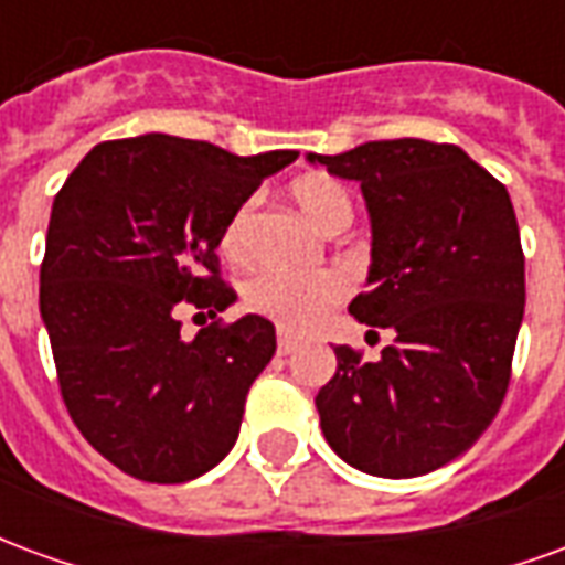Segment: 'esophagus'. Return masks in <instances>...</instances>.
I'll return each instance as SVG.
<instances>
[{
    "label": "esophagus",
    "instance_id": "1",
    "mask_svg": "<svg viewBox=\"0 0 565 565\" xmlns=\"http://www.w3.org/2000/svg\"><path fill=\"white\" fill-rule=\"evenodd\" d=\"M296 335H290L287 330H278V354H294L296 351Z\"/></svg>",
    "mask_w": 565,
    "mask_h": 565
}]
</instances>
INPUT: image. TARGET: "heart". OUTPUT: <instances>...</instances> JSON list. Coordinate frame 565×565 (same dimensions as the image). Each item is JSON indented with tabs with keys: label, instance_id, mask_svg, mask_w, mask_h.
Returning <instances> with one entry per match:
<instances>
[{
	"label": "heart",
	"instance_id": "1",
	"mask_svg": "<svg viewBox=\"0 0 565 565\" xmlns=\"http://www.w3.org/2000/svg\"><path fill=\"white\" fill-rule=\"evenodd\" d=\"M294 199L306 211L308 221L327 233H339L354 217V202L348 190L327 174L299 178L294 184ZM254 205H257L254 199H245L223 226L221 250L235 263L247 257ZM344 294H348V278L339 269H266L245 287V302L250 311L275 320L284 330H311L327 318L332 306L342 302Z\"/></svg>",
	"mask_w": 565,
	"mask_h": 565
}]
</instances>
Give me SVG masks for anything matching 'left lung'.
I'll use <instances>...</instances> for the list:
<instances>
[{
    "mask_svg": "<svg viewBox=\"0 0 565 565\" xmlns=\"http://www.w3.org/2000/svg\"><path fill=\"white\" fill-rule=\"evenodd\" d=\"M308 162L360 181L372 266L348 311L393 332L379 360L335 348L339 369L315 399L320 429L360 472H433L472 448L509 391L526 302L509 190L457 145L424 139Z\"/></svg>",
    "mask_w": 565,
    "mask_h": 565,
    "instance_id": "8db88e82",
    "label": "left lung"
}]
</instances>
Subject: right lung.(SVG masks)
Listing matches in <instances>:
<instances>
[{
  "label": "right lung",
  "mask_w": 565,
  "mask_h": 565,
  "mask_svg": "<svg viewBox=\"0 0 565 565\" xmlns=\"http://www.w3.org/2000/svg\"><path fill=\"white\" fill-rule=\"evenodd\" d=\"M296 157L148 132L96 145L56 193L39 308L68 415L120 472L181 484L233 450L275 327L245 315L184 342L178 318L233 302L223 226Z\"/></svg>",
  "instance_id": "add662e5"
}]
</instances>
